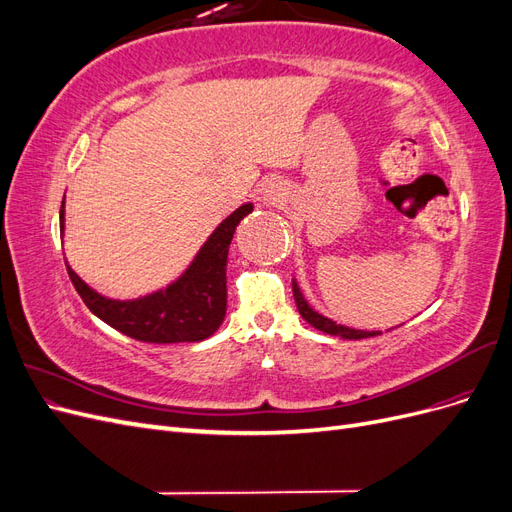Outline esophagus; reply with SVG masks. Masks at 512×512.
I'll return each instance as SVG.
<instances>
[{
  "mask_svg": "<svg viewBox=\"0 0 512 512\" xmlns=\"http://www.w3.org/2000/svg\"><path fill=\"white\" fill-rule=\"evenodd\" d=\"M262 198L267 200V203H271V205H275V203H280V198H282V192L275 188V185H269V188L265 190V194H262Z\"/></svg>",
  "mask_w": 512,
  "mask_h": 512,
  "instance_id": "34e87169",
  "label": "esophagus"
}]
</instances>
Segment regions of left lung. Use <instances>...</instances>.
Listing matches in <instances>:
<instances>
[{
	"instance_id": "left-lung-1",
	"label": "left lung",
	"mask_w": 512,
	"mask_h": 512,
	"mask_svg": "<svg viewBox=\"0 0 512 512\" xmlns=\"http://www.w3.org/2000/svg\"><path fill=\"white\" fill-rule=\"evenodd\" d=\"M292 292H294V301H297V309L299 314L312 324L314 329L327 333V335H335V337H342V339H365V337H376V335H382L380 331H361V329H350V327H344V324H337L333 322L331 318L318 314L316 309L309 307V303L305 301L303 292L299 290V284L292 280Z\"/></svg>"
}]
</instances>
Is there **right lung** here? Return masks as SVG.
Masks as SVG:
<instances>
[{"mask_svg": "<svg viewBox=\"0 0 512 512\" xmlns=\"http://www.w3.org/2000/svg\"><path fill=\"white\" fill-rule=\"evenodd\" d=\"M254 207L247 203L211 232L192 265L177 282L132 301L106 299L89 288L68 267V275L85 305L108 327L147 344L203 342L220 329L226 316V262L228 247L237 224ZM59 228L64 232V203L59 211Z\"/></svg>", "mask_w": 512, "mask_h": 512, "instance_id": "obj_1", "label": "right lung"}]
</instances>
